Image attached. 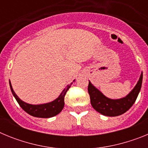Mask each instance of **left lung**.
Returning a JSON list of instances; mask_svg holds the SVG:
<instances>
[{
  "instance_id": "8db88e82",
  "label": "left lung",
  "mask_w": 148,
  "mask_h": 148,
  "mask_svg": "<svg viewBox=\"0 0 148 148\" xmlns=\"http://www.w3.org/2000/svg\"><path fill=\"white\" fill-rule=\"evenodd\" d=\"M142 77L143 74L142 73L138 82L130 93L119 99H111L106 97L89 81L88 92L92 108L101 114L107 116H118L125 113L136 100L142 87Z\"/></svg>"
}]
</instances>
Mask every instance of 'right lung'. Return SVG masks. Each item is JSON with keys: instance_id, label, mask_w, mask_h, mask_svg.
Returning <instances> with one entry per match:
<instances>
[{"instance_id": "1", "label": "right lung", "mask_w": 148, "mask_h": 148, "mask_svg": "<svg viewBox=\"0 0 148 148\" xmlns=\"http://www.w3.org/2000/svg\"><path fill=\"white\" fill-rule=\"evenodd\" d=\"M75 82V80L73 81ZM72 82L70 84L66 86L61 93L60 94L59 96L54 101H51L49 103H46V104H30L28 103L24 102L23 101L19 99L18 95L15 94V91L13 90L12 87L11 82L10 81V85L11 91L12 92V95L15 98L16 101L21 106V108L23 110L27 112L28 114L34 116V117H38V118H50L53 116L58 115L64 108V96L66 95L67 90L70 89L71 87Z\"/></svg>"}]
</instances>
